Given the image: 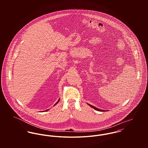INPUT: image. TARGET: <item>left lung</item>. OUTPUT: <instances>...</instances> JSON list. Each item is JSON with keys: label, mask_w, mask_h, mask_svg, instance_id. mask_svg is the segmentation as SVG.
Returning a JSON list of instances; mask_svg holds the SVG:
<instances>
[{"label": "left lung", "mask_w": 148, "mask_h": 148, "mask_svg": "<svg viewBox=\"0 0 148 148\" xmlns=\"http://www.w3.org/2000/svg\"><path fill=\"white\" fill-rule=\"evenodd\" d=\"M89 106H91L92 108H93L94 109H95L96 110H97V111H100V112H103V111H105L106 112V110H101V109H98V108H96L95 106H91V105H90V104H88Z\"/></svg>", "instance_id": "left-lung-1"}]
</instances>
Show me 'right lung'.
I'll return each instance as SVG.
<instances>
[{
  "label": "right lung",
  "instance_id": "obj_1",
  "mask_svg": "<svg viewBox=\"0 0 148 148\" xmlns=\"http://www.w3.org/2000/svg\"><path fill=\"white\" fill-rule=\"evenodd\" d=\"M59 101H60V99H59V100H58V102H57V103H56V104H55V105H54V106H55V105H56V104H58V103H59ZM48 110V109H47V110H45V111H47V110Z\"/></svg>",
  "mask_w": 148,
  "mask_h": 148
}]
</instances>
